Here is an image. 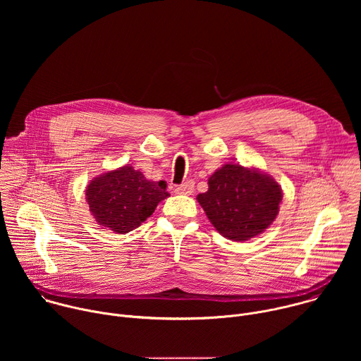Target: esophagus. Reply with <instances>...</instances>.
<instances>
[{"label":"esophagus","instance_id":"34e87169","mask_svg":"<svg viewBox=\"0 0 361 361\" xmlns=\"http://www.w3.org/2000/svg\"><path fill=\"white\" fill-rule=\"evenodd\" d=\"M194 191V181L188 180L176 188L177 194H191Z\"/></svg>","mask_w":361,"mask_h":361}]
</instances>
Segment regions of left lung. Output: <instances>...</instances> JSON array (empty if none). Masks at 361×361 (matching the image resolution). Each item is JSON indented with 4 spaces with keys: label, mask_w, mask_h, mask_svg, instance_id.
Instances as JSON below:
<instances>
[{
    "label": "left lung",
    "mask_w": 361,
    "mask_h": 361,
    "mask_svg": "<svg viewBox=\"0 0 361 361\" xmlns=\"http://www.w3.org/2000/svg\"><path fill=\"white\" fill-rule=\"evenodd\" d=\"M281 200V187L271 176L233 163L212 174L209 190L197 195L214 228L233 241L266 231L279 214Z\"/></svg>",
    "instance_id": "obj_1"
}]
</instances>
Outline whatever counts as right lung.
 <instances>
[{"label":"right lung","mask_w":361,"mask_h":361,"mask_svg":"<svg viewBox=\"0 0 361 361\" xmlns=\"http://www.w3.org/2000/svg\"><path fill=\"white\" fill-rule=\"evenodd\" d=\"M166 187V183L149 181L127 164L91 180L85 200L99 226L126 234L140 227L170 195Z\"/></svg>","instance_id":"add662e5"}]
</instances>
